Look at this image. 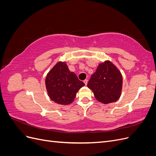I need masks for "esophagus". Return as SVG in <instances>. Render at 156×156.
I'll return each mask as SVG.
<instances>
[{
	"mask_svg": "<svg viewBox=\"0 0 156 156\" xmlns=\"http://www.w3.org/2000/svg\"><path fill=\"white\" fill-rule=\"evenodd\" d=\"M83 82H84V83L85 84V85H87V83H88V80L87 79H85V80H84L83 81Z\"/></svg>",
	"mask_w": 156,
	"mask_h": 156,
	"instance_id": "esophagus-1",
	"label": "esophagus"
}]
</instances>
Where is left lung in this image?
<instances>
[{"label": "left lung", "mask_w": 156, "mask_h": 156, "mask_svg": "<svg viewBox=\"0 0 156 156\" xmlns=\"http://www.w3.org/2000/svg\"><path fill=\"white\" fill-rule=\"evenodd\" d=\"M122 83L123 79L119 69L111 61L105 60L98 65L87 87L92 90L98 101L108 104L116 102L120 98Z\"/></svg>", "instance_id": "8db88e82"}]
</instances>
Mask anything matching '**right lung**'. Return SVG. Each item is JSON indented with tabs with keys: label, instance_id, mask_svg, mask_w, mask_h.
Returning a JSON list of instances; mask_svg holds the SVG:
<instances>
[{
	"label": "right lung",
	"instance_id": "obj_1",
	"mask_svg": "<svg viewBox=\"0 0 156 156\" xmlns=\"http://www.w3.org/2000/svg\"><path fill=\"white\" fill-rule=\"evenodd\" d=\"M84 83L70 72L66 62L56 63L45 78L47 92L52 101L60 105L72 103Z\"/></svg>",
	"mask_w": 156,
	"mask_h": 156
}]
</instances>
